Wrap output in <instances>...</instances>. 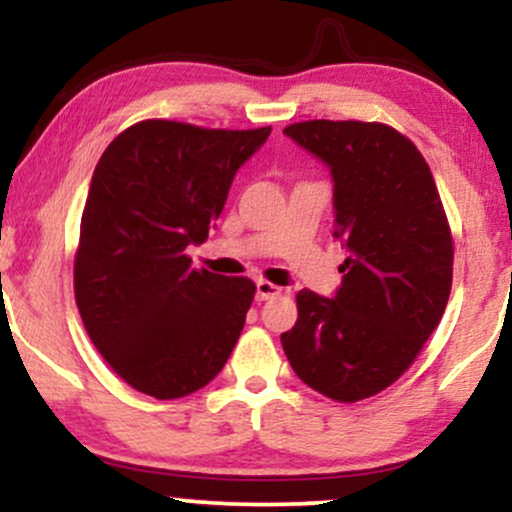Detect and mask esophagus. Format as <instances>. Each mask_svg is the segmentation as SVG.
Instances as JSON below:
<instances>
[{
	"label": "esophagus",
	"instance_id": "esophagus-1",
	"mask_svg": "<svg viewBox=\"0 0 512 512\" xmlns=\"http://www.w3.org/2000/svg\"><path fill=\"white\" fill-rule=\"evenodd\" d=\"M281 293H284V289L272 284V281H264V279L257 281V301H269V298L281 296Z\"/></svg>",
	"mask_w": 512,
	"mask_h": 512
}]
</instances>
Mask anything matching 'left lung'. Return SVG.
<instances>
[{
    "label": "left lung",
    "mask_w": 512,
    "mask_h": 512,
    "mask_svg": "<svg viewBox=\"0 0 512 512\" xmlns=\"http://www.w3.org/2000/svg\"><path fill=\"white\" fill-rule=\"evenodd\" d=\"M330 166L334 236L349 257L337 296L298 291L281 334L293 373L334 402H361L404 375L438 327L452 286V233L426 158L383 122L308 120L284 129Z\"/></svg>",
    "instance_id": "left-lung-1"
}]
</instances>
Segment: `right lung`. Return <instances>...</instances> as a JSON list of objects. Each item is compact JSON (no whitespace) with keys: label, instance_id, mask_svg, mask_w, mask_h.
Masks as SVG:
<instances>
[{"label":"right lung","instance_id":"1","mask_svg":"<svg viewBox=\"0 0 512 512\" xmlns=\"http://www.w3.org/2000/svg\"><path fill=\"white\" fill-rule=\"evenodd\" d=\"M272 127L207 129L142 120L93 170L74 257L79 315L108 366L134 390L178 399L226 366L255 284L192 267L236 170Z\"/></svg>","mask_w":512,"mask_h":512}]
</instances>
